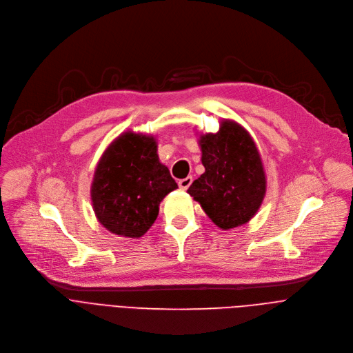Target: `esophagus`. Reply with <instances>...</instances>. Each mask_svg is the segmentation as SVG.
I'll use <instances>...</instances> for the list:
<instances>
[{"label": "esophagus", "mask_w": 353, "mask_h": 353, "mask_svg": "<svg viewBox=\"0 0 353 353\" xmlns=\"http://www.w3.org/2000/svg\"><path fill=\"white\" fill-rule=\"evenodd\" d=\"M192 183V177L191 176H188V177H185V179H181V180H179V187L181 188V190H187L188 187H190V184Z\"/></svg>", "instance_id": "1"}]
</instances>
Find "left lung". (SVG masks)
Returning a JSON list of instances; mask_svg holds the SVG:
<instances>
[{
  "label": "left lung",
  "instance_id": "1",
  "mask_svg": "<svg viewBox=\"0 0 353 353\" xmlns=\"http://www.w3.org/2000/svg\"><path fill=\"white\" fill-rule=\"evenodd\" d=\"M201 162L205 172L187 192L221 229L250 222L267 191L260 150L250 132L234 120L223 119L218 132L199 134Z\"/></svg>",
  "mask_w": 353,
  "mask_h": 353
}]
</instances>
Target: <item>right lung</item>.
Masks as SVG:
<instances>
[{
	"mask_svg": "<svg viewBox=\"0 0 353 353\" xmlns=\"http://www.w3.org/2000/svg\"><path fill=\"white\" fill-rule=\"evenodd\" d=\"M176 188L159 161L157 137L128 130L109 143L96 165L92 208L110 233L138 239L154 225L163 198Z\"/></svg>",
	"mask_w": 353,
	"mask_h": 353,
	"instance_id": "right-lung-1",
	"label": "right lung"
}]
</instances>
